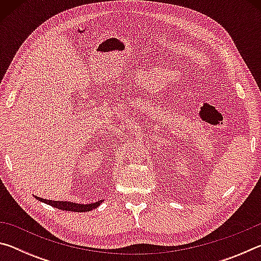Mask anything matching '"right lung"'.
<instances>
[{
	"instance_id": "add662e5",
	"label": "right lung",
	"mask_w": 261,
	"mask_h": 261,
	"mask_svg": "<svg viewBox=\"0 0 261 261\" xmlns=\"http://www.w3.org/2000/svg\"><path fill=\"white\" fill-rule=\"evenodd\" d=\"M35 199H38L39 201H42L45 202L47 205H50L53 207H55V208H59L62 211H69V212H90L92 210L96 208V207H99L101 204H102V201L105 199H101L99 201H95V202H92V204H77V202H71V201H55V200H48V199H43V198L40 197H37L34 196Z\"/></svg>"
}]
</instances>
